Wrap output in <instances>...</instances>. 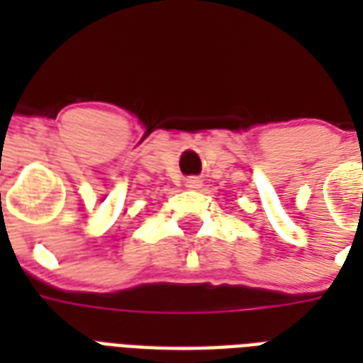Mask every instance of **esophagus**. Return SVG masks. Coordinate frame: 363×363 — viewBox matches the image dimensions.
<instances>
[{"instance_id": "esophagus-1", "label": "esophagus", "mask_w": 363, "mask_h": 363, "mask_svg": "<svg viewBox=\"0 0 363 363\" xmlns=\"http://www.w3.org/2000/svg\"><path fill=\"white\" fill-rule=\"evenodd\" d=\"M201 179H198V177H190V179H186V188L188 190H198V188H201Z\"/></svg>"}]
</instances>
